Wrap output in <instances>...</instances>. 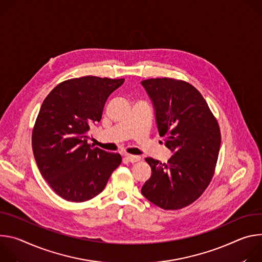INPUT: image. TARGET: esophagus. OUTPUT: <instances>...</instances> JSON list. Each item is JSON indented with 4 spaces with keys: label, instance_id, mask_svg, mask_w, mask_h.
I'll use <instances>...</instances> for the list:
<instances>
[{
    "label": "esophagus",
    "instance_id": "esophagus-1",
    "mask_svg": "<svg viewBox=\"0 0 262 262\" xmlns=\"http://www.w3.org/2000/svg\"><path fill=\"white\" fill-rule=\"evenodd\" d=\"M126 158L130 161V162H132V163H134V162H137V161H139L140 160V156H135V155H130V154H126Z\"/></svg>",
    "mask_w": 262,
    "mask_h": 262
}]
</instances>
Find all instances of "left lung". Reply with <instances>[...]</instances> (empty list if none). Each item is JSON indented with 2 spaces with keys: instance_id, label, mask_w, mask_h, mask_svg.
Here are the masks:
<instances>
[{
  "instance_id": "left-lung-1",
  "label": "left lung",
  "mask_w": 262,
  "mask_h": 262,
  "mask_svg": "<svg viewBox=\"0 0 262 262\" xmlns=\"http://www.w3.org/2000/svg\"><path fill=\"white\" fill-rule=\"evenodd\" d=\"M152 101L159 135L172 156L167 163L146 158L152 175L141 193L156 206L177 210L194 202L209 185L216 165L221 132L206 101L181 80L141 81Z\"/></svg>"
}]
</instances>
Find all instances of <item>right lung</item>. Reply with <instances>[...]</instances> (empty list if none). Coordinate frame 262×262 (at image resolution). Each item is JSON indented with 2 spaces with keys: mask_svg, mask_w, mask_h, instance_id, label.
I'll return each mask as SVG.
<instances>
[{
  "mask_svg": "<svg viewBox=\"0 0 262 262\" xmlns=\"http://www.w3.org/2000/svg\"><path fill=\"white\" fill-rule=\"evenodd\" d=\"M124 81L95 76L71 79L45 99L32 133V149L42 177L62 199L85 202L95 198L121 164L120 154L89 144L87 131L101 121L109 96Z\"/></svg>",
  "mask_w": 262,
  "mask_h": 262,
  "instance_id": "obj_1",
  "label": "right lung"
}]
</instances>
